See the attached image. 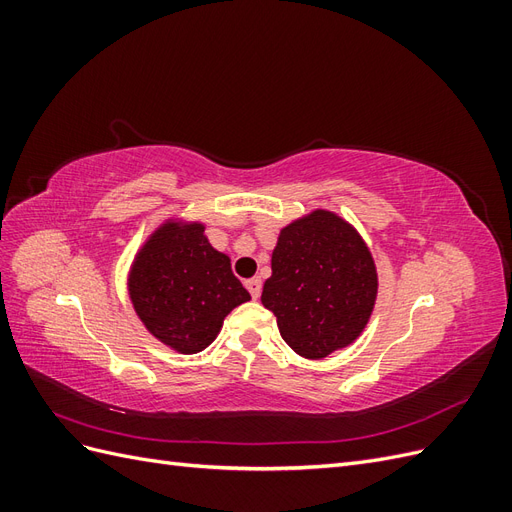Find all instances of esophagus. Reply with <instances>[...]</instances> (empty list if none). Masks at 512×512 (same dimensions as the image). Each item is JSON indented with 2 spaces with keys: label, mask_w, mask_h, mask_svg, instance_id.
Instances as JSON below:
<instances>
[{
  "label": "esophagus",
  "mask_w": 512,
  "mask_h": 512,
  "mask_svg": "<svg viewBox=\"0 0 512 512\" xmlns=\"http://www.w3.org/2000/svg\"><path fill=\"white\" fill-rule=\"evenodd\" d=\"M245 288L250 290L252 299H258V297H260V292H262V282L258 280V277H252V280H247V282H245Z\"/></svg>",
  "instance_id": "1"
}]
</instances>
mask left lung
Returning <instances> with one entry per match:
<instances>
[{
	"instance_id": "obj_1",
	"label": "left lung",
	"mask_w": 512,
	"mask_h": 512,
	"mask_svg": "<svg viewBox=\"0 0 512 512\" xmlns=\"http://www.w3.org/2000/svg\"><path fill=\"white\" fill-rule=\"evenodd\" d=\"M271 271L260 301L294 352L324 359L363 333L378 273L359 232L339 215L316 209L282 228Z\"/></svg>"
}]
</instances>
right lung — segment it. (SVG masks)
Masks as SVG:
<instances>
[{
    "instance_id": "add662e5",
    "label": "right lung",
    "mask_w": 512,
    "mask_h": 512,
    "mask_svg": "<svg viewBox=\"0 0 512 512\" xmlns=\"http://www.w3.org/2000/svg\"><path fill=\"white\" fill-rule=\"evenodd\" d=\"M130 299L147 331L181 354L205 350L224 318L250 301L232 275L230 258L205 237L198 222H164L136 254Z\"/></svg>"
}]
</instances>
